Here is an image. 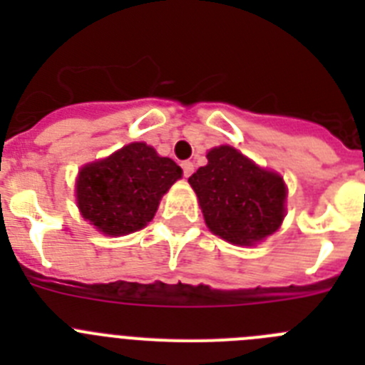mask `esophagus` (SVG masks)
<instances>
[{
	"label": "esophagus",
	"instance_id": "34e87169",
	"mask_svg": "<svg viewBox=\"0 0 365 365\" xmlns=\"http://www.w3.org/2000/svg\"><path fill=\"white\" fill-rule=\"evenodd\" d=\"M180 168H182V173H185V177H190L193 173V163H190V160H185V163L180 164Z\"/></svg>",
	"mask_w": 365,
	"mask_h": 365
}]
</instances>
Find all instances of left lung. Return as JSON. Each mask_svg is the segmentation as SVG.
Segmentation results:
<instances>
[{"label": "left lung", "mask_w": 365, "mask_h": 365, "mask_svg": "<svg viewBox=\"0 0 365 365\" xmlns=\"http://www.w3.org/2000/svg\"><path fill=\"white\" fill-rule=\"evenodd\" d=\"M208 164L188 179L212 232L228 243L254 245L274 234L285 217L287 188L232 146L206 155Z\"/></svg>", "instance_id": "1"}]
</instances>
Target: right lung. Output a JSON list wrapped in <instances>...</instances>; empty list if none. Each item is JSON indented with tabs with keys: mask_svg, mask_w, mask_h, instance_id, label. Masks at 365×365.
I'll list each match as a JSON object with an SVG mask.
<instances>
[{
	"mask_svg": "<svg viewBox=\"0 0 365 365\" xmlns=\"http://www.w3.org/2000/svg\"><path fill=\"white\" fill-rule=\"evenodd\" d=\"M182 170L144 143H133L80 170L76 201L83 219L108 235L144 228Z\"/></svg>",
	"mask_w": 365,
	"mask_h": 365,
	"instance_id": "right-lung-1",
	"label": "right lung"
}]
</instances>
